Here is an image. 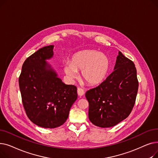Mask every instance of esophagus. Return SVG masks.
<instances>
[{
	"instance_id": "1",
	"label": "esophagus",
	"mask_w": 158,
	"mask_h": 158,
	"mask_svg": "<svg viewBox=\"0 0 158 158\" xmlns=\"http://www.w3.org/2000/svg\"><path fill=\"white\" fill-rule=\"evenodd\" d=\"M77 94H78V95L79 96H82L84 94H85V92H84V90L82 89V88H78L77 89Z\"/></svg>"
}]
</instances>
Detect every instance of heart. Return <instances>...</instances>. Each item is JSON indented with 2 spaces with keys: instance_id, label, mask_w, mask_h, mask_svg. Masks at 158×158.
<instances>
[{
  "instance_id": "1",
  "label": "heart",
  "mask_w": 158,
  "mask_h": 158,
  "mask_svg": "<svg viewBox=\"0 0 158 158\" xmlns=\"http://www.w3.org/2000/svg\"><path fill=\"white\" fill-rule=\"evenodd\" d=\"M110 68V60L105 54L95 50H85L75 54L71 62L64 65V72L71 79L81 71V76L87 83L96 86L104 80Z\"/></svg>"
}]
</instances>
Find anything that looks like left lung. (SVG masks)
I'll use <instances>...</instances> for the list:
<instances>
[{"label":"left lung","mask_w":158,"mask_h":158,"mask_svg":"<svg viewBox=\"0 0 158 158\" xmlns=\"http://www.w3.org/2000/svg\"><path fill=\"white\" fill-rule=\"evenodd\" d=\"M138 89L135 65L119 51L114 71L85 94L91 122L100 127H111L126 119L135 106Z\"/></svg>","instance_id":"left-lung-1"}]
</instances>
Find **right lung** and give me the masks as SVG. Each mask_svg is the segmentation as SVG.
Masks as SVG:
<instances>
[{
  "label": "right lung",
  "instance_id": "1",
  "mask_svg": "<svg viewBox=\"0 0 158 158\" xmlns=\"http://www.w3.org/2000/svg\"><path fill=\"white\" fill-rule=\"evenodd\" d=\"M54 45L40 48L22 65L19 79L23 108L29 120L44 128H56L67 120L77 98V88L65 85L46 60L53 56Z\"/></svg>",
  "mask_w": 158,
  "mask_h": 158
}]
</instances>
